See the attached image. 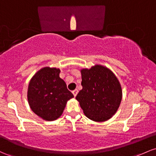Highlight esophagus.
Listing matches in <instances>:
<instances>
[{
  "mask_svg": "<svg viewBox=\"0 0 156 156\" xmlns=\"http://www.w3.org/2000/svg\"><path fill=\"white\" fill-rule=\"evenodd\" d=\"M73 95H74V96L75 97L77 95V94H78V90H73Z\"/></svg>",
  "mask_w": 156,
  "mask_h": 156,
  "instance_id": "obj_1",
  "label": "esophagus"
}]
</instances>
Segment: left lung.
I'll list each match as a JSON object with an SVG mask.
<instances>
[{
  "label": "left lung",
  "instance_id": "1",
  "mask_svg": "<svg viewBox=\"0 0 156 156\" xmlns=\"http://www.w3.org/2000/svg\"><path fill=\"white\" fill-rule=\"evenodd\" d=\"M82 90L77 95L83 113L97 122L106 121L117 112L122 99V90L115 74L106 66L95 65L82 69Z\"/></svg>",
  "mask_w": 156,
  "mask_h": 156
}]
</instances>
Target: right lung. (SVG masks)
<instances>
[{"mask_svg": "<svg viewBox=\"0 0 156 156\" xmlns=\"http://www.w3.org/2000/svg\"><path fill=\"white\" fill-rule=\"evenodd\" d=\"M61 70L44 67L31 78L27 99L31 109L45 121H55L64 112L66 104L74 95L60 78Z\"/></svg>", "mask_w": 156, "mask_h": 156, "instance_id": "1", "label": "right lung"}]
</instances>
